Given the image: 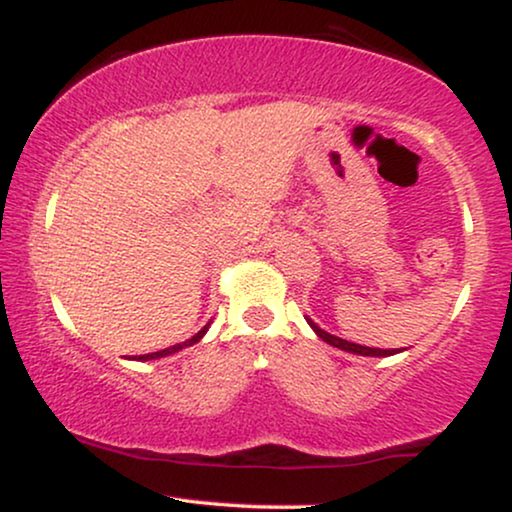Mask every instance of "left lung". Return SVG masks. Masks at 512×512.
Returning <instances> with one entry per match:
<instances>
[{
	"mask_svg": "<svg viewBox=\"0 0 512 512\" xmlns=\"http://www.w3.org/2000/svg\"><path fill=\"white\" fill-rule=\"evenodd\" d=\"M307 324H310L314 328V333L319 335L321 340L328 342V345L338 347V349H345V352H352V354H361V356H391V354H398L401 349H375V347H363V345H354V342H347L342 338H335V335L321 331V328L314 324V321L307 319Z\"/></svg>",
	"mask_w": 512,
	"mask_h": 512,
	"instance_id": "8db88e82",
	"label": "left lung"
}]
</instances>
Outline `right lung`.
I'll use <instances>...</instances> for the list:
<instances>
[{"label":"right lung","instance_id":"add662e5","mask_svg":"<svg viewBox=\"0 0 512 512\" xmlns=\"http://www.w3.org/2000/svg\"><path fill=\"white\" fill-rule=\"evenodd\" d=\"M207 333V326L202 328V331H198L193 335L191 340H186V342H181V345H174V347H167V349H160V352H153V354H144V356H137L139 361H146V359H160V356H167V354H174V352H179V349H184V347H191V345H195V342H198L202 335Z\"/></svg>","mask_w":512,"mask_h":512}]
</instances>
